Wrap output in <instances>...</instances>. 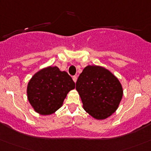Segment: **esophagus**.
Masks as SVG:
<instances>
[{
  "label": "esophagus",
  "instance_id": "1",
  "mask_svg": "<svg viewBox=\"0 0 151 151\" xmlns=\"http://www.w3.org/2000/svg\"><path fill=\"white\" fill-rule=\"evenodd\" d=\"M73 81L76 83V81H77V77L76 76H73Z\"/></svg>",
  "mask_w": 151,
  "mask_h": 151
}]
</instances>
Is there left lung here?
Listing matches in <instances>:
<instances>
[{
  "label": "left lung",
  "instance_id": "8db88e82",
  "mask_svg": "<svg viewBox=\"0 0 151 151\" xmlns=\"http://www.w3.org/2000/svg\"><path fill=\"white\" fill-rule=\"evenodd\" d=\"M84 110L96 119H105L117 110L123 89L119 79L104 67L87 66L76 81Z\"/></svg>",
  "mask_w": 151,
  "mask_h": 151
}]
</instances>
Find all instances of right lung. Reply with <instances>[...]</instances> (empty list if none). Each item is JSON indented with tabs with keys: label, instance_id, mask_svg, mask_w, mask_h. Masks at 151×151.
I'll list each match as a JSON object with an SVG mask.
<instances>
[{
	"label": "right lung",
	"instance_id": "1",
	"mask_svg": "<svg viewBox=\"0 0 151 151\" xmlns=\"http://www.w3.org/2000/svg\"><path fill=\"white\" fill-rule=\"evenodd\" d=\"M68 73L57 67H47L37 72L27 85V97L35 112L50 115L62 106L67 93L75 88Z\"/></svg>",
	"mask_w": 151,
	"mask_h": 151
}]
</instances>
